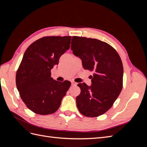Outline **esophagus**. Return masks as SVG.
<instances>
[{"label": "esophagus", "mask_w": 147, "mask_h": 147, "mask_svg": "<svg viewBox=\"0 0 147 147\" xmlns=\"http://www.w3.org/2000/svg\"><path fill=\"white\" fill-rule=\"evenodd\" d=\"M77 83H76V82H72V85H77Z\"/></svg>", "instance_id": "obj_1"}]
</instances>
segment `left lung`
I'll list each match as a JSON object with an SVG mask.
<instances>
[{
  "label": "left lung",
  "instance_id": "8db88e82",
  "mask_svg": "<svg viewBox=\"0 0 147 147\" xmlns=\"http://www.w3.org/2000/svg\"><path fill=\"white\" fill-rule=\"evenodd\" d=\"M71 50L82 61L84 69L94 71L91 85L79 83L77 108L84 116L96 117L112 107L123 88V67L117 51L99 40L74 36Z\"/></svg>",
  "mask_w": 147,
  "mask_h": 147
}]
</instances>
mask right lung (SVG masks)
Wrapping results in <instances>:
<instances>
[{
  "label": "right lung",
  "mask_w": 147,
  "mask_h": 147,
  "mask_svg": "<svg viewBox=\"0 0 147 147\" xmlns=\"http://www.w3.org/2000/svg\"><path fill=\"white\" fill-rule=\"evenodd\" d=\"M71 36L44 37L33 42L23 55L16 75L21 98L33 112L45 115L58 110L70 86L51 77V70L69 49Z\"/></svg>",
  "instance_id": "obj_1"
}]
</instances>
